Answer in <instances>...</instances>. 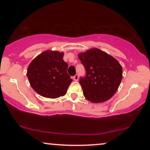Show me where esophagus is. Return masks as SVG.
<instances>
[{
	"mask_svg": "<svg viewBox=\"0 0 150 150\" xmlns=\"http://www.w3.org/2000/svg\"><path fill=\"white\" fill-rule=\"evenodd\" d=\"M73 78H74V80L75 81H77L78 80H79V75H78V74H76V75L74 76Z\"/></svg>",
	"mask_w": 150,
	"mask_h": 150,
	"instance_id": "obj_1",
	"label": "esophagus"
}]
</instances>
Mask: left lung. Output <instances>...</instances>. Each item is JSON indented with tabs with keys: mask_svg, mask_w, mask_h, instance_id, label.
<instances>
[{
	"mask_svg": "<svg viewBox=\"0 0 150 150\" xmlns=\"http://www.w3.org/2000/svg\"><path fill=\"white\" fill-rule=\"evenodd\" d=\"M79 58L86 75L80 78L83 95L89 101L100 103L109 100L122 79V67L115 59L98 48L80 53Z\"/></svg>",
	"mask_w": 150,
	"mask_h": 150,
	"instance_id": "1",
	"label": "left lung"
}]
</instances>
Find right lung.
<instances>
[{"label":"right lung","instance_id":"add662e5","mask_svg":"<svg viewBox=\"0 0 150 150\" xmlns=\"http://www.w3.org/2000/svg\"><path fill=\"white\" fill-rule=\"evenodd\" d=\"M63 52L46 50L31 61L27 77L33 89L45 98L65 96L72 81L67 72L68 65L63 61Z\"/></svg>","mask_w":150,"mask_h":150}]
</instances>
